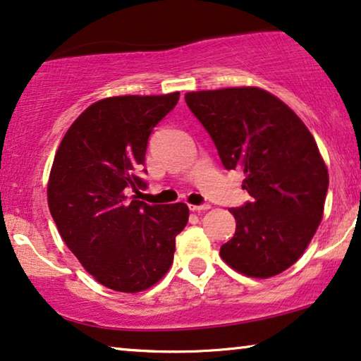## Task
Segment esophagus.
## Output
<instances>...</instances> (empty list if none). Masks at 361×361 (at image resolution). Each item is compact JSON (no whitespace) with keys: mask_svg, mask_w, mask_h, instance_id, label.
I'll return each mask as SVG.
<instances>
[{"mask_svg":"<svg viewBox=\"0 0 361 361\" xmlns=\"http://www.w3.org/2000/svg\"><path fill=\"white\" fill-rule=\"evenodd\" d=\"M209 204H201V206H195V204H190V211L192 212H202V211H207L209 209Z\"/></svg>","mask_w":361,"mask_h":361,"instance_id":"1","label":"esophagus"}]
</instances>
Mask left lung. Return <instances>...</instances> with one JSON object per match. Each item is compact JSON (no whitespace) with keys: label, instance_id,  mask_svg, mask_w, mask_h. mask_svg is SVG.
Wrapping results in <instances>:
<instances>
[{"label":"left lung","instance_id":"1","mask_svg":"<svg viewBox=\"0 0 361 361\" xmlns=\"http://www.w3.org/2000/svg\"><path fill=\"white\" fill-rule=\"evenodd\" d=\"M226 170L245 173L252 201L229 209L235 233L221 247L233 270L270 278L298 262L322 221L329 173L317 144L286 104L243 86L185 94Z\"/></svg>","mask_w":361,"mask_h":361}]
</instances>
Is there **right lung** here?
I'll list each match as a JSON object with an SVG mask.
<instances>
[{
	"label": "right lung",
	"instance_id": "add662e5",
	"mask_svg": "<svg viewBox=\"0 0 361 361\" xmlns=\"http://www.w3.org/2000/svg\"><path fill=\"white\" fill-rule=\"evenodd\" d=\"M178 99L180 93L101 99L70 126L55 154L50 214L85 270L114 291L137 293L159 281L188 222L183 202L137 200L147 188L149 137Z\"/></svg>",
	"mask_w": 361,
	"mask_h": 361
}]
</instances>
